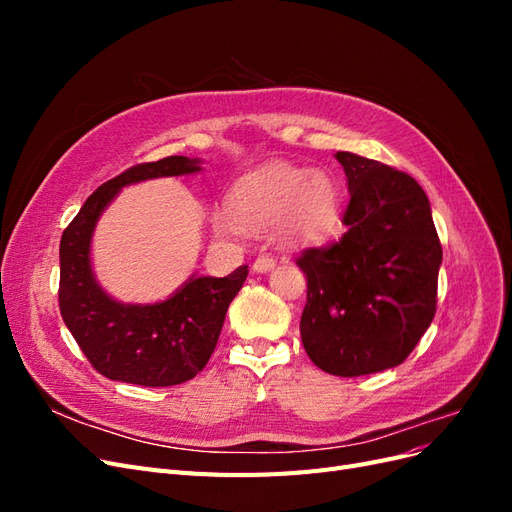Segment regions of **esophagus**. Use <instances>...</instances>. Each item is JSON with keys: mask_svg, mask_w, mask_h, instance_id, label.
<instances>
[{"mask_svg": "<svg viewBox=\"0 0 512 512\" xmlns=\"http://www.w3.org/2000/svg\"><path fill=\"white\" fill-rule=\"evenodd\" d=\"M275 267V258L273 256H258L256 260H254V265H252V269L256 271V273H267V271H271Z\"/></svg>", "mask_w": 512, "mask_h": 512, "instance_id": "34e87169", "label": "esophagus"}]
</instances>
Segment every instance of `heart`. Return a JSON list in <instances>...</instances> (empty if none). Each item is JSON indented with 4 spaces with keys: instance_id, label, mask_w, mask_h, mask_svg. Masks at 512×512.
<instances>
[{
    "instance_id": "1",
    "label": "heart",
    "mask_w": 512,
    "mask_h": 512,
    "mask_svg": "<svg viewBox=\"0 0 512 512\" xmlns=\"http://www.w3.org/2000/svg\"><path fill=\"white\" fill-rule=\"evenodd\" d=\"M230 212L213 215L220 237L277 226L286 243H314L329 235L339 218L337 188L329 175L303 168L269 166L243 177L230 194Z\"/></svg>"
}]
</instances>
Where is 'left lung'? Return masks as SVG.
Segmentation results:
<instances>
[{
  "mask_svg": "<svg viewBox=\"0 0 512 512\" xmlns=\"http://www.w3.org/2000/svg\"><path fill=\"white\" fill-rule=\"evenodd\" d=\"M350 203L337 243L309 247L301 339L333 376H367L408 359L436 314L442 245L427 194L410 175L337 151Z\"/></svg>",
  "mask_w": 512,
  "mask_h": 512,
  "instance_id": "1",
  "label": "left lung"
}]
</instances>
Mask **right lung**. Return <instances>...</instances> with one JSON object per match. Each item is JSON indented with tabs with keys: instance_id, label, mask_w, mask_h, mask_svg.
Instances as JSON below:
<instances>
[{
	"instance_id": "obj_1",
	"label": "right lung",
	"mask_w": 512,
	"mask_h": 512,
	"mask_svg": "<svg viewBox=\"0 0 512 512\" xmlns=\"http://www.w3.org/2000/svg\"><path fill=\"white\" fill-rule=\"evenodd\" d=\"M198 158L170 156L136 164L91 194L59 243V309L76 344L102 376L173 386L203 371L218 344L230 301L241 290L247 267L226 277L192 275L160 303H121L106 294L91 269V237L104 209L126 185L192 175Z\"/></svg>"
}]
</instances>
